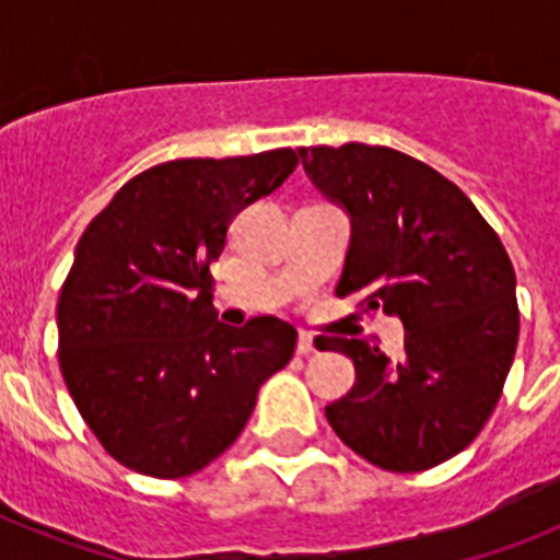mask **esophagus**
<instances>
[{
	"mask_svg": "<svg viewBox=\"0 0 560 560\" xmlns=\"http://www.w3.org/2000/svg\"><path fill=\"white\" fill-rule=\"evenodd\" d=\"M296 353H300V355L316 353V341H314V336L305 334V330H300V336H296Z\"/></svg>",
	"mask_w": 560,
	"mask_h": 560,
	"instance_id": "obj_1",
	"label": "esophagus"
}]
</instances>
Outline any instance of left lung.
I'll use <instances>...</instances> for the list:
<instances>
[{"instance_id": "1", "label": "left lung", "mask_w": 560, "mask_h": 560, "mask_svg": "<svg viewBox=\"0 0 560 560\" xmlns=\"http://www.w3.org/2000/svg\"><path fill=\"white\" fill-rule=\"evenodd\" d=\"M308 179L350 215L336 294L404 323V353L330 339L355 384L325 407L345 446L415 474L463 452L491 418L516 355V271L471 199L434 167L384 145L300 148Z\"/></svg>"}]
</instances>
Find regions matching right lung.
Instances as JSON below:
<instances>
[{
	"mask_svg": "<svg viewBox=\"0 0 560 560\" xmlns=\"http://www.w3.org/2000/svg\"><path fill=\"white\" fill-rule=\"evenodd\" d=\"M300 151L173 160L117 190L78 241L58 296V361L86 427L145 477L201 471L244 432L294 355L277 316L215 319L210 264L232 219L283 185Z\"/></svg>",
	"mask_w": 560,
	"mask_h": 560,
	"instance_id": "add662e5",
	"label": "right lung"
}]
</instances>
